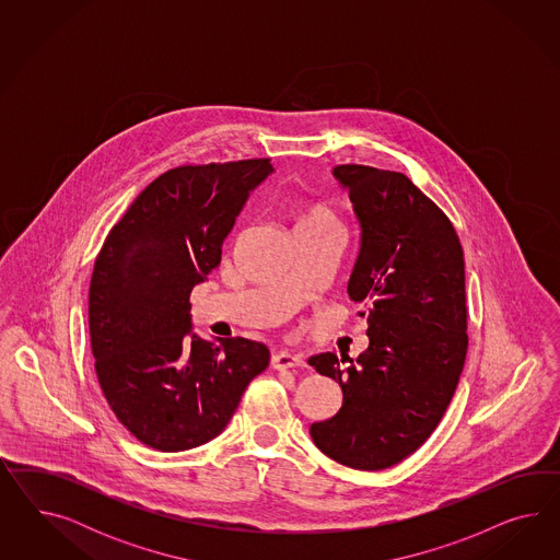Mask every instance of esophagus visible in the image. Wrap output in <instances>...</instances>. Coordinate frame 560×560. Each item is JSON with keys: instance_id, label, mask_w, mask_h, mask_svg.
I'll return each instance as SVG.
<instances>
[{"instance_id": "obj_1", "label": "esophagus", "mask_w": 560, "mask_h": 560, "mask_svg": "<svg viewBox=\"0 0 560 560\" xmlns=\"http://www.w3.org/2000/svg\"><path fill=\"white\" fill-rule=\"evenodd\" d=\"M272 370H291V368H304L305 361L302 357L291 355L288 351H281L271 359Z\"/></svg>"}]
</instances>
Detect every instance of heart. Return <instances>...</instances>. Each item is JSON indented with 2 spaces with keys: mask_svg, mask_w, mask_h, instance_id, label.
<instances>
[{
  "mask_svg": "<svg viewBox=\"0 0 560 560\" xmlns=\"http://www.w3.org/2000/svg\"><path fill=\"white\" fill-rule=\"evenodd\" d=\"M316 223H337V215L324 205H314L305 209L304 215L298 221V225H316Z\"/></svg>",
  "mask_w": 560,
  "mask_h": 560,
  "instance_id": "obj_1",
  "label": "heart"
}]
</instances>
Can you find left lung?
I'll return each mask as SVG.
<instances>
[{
  "instance_id": "left-lung-1",
  "label": "left lung",
  "mask_w": 560,
  "mask_h": 560,
  "mask_svg": "<svg viewBox=\"0 0 560 560\" xmlns=\"http://www.w3.org/2000/svg\"><path fill=\"white\" fill-rule=\"evenodd\" d=\"M332 174L361 228L347 291L368 305L370 347L355 361L310 357L342 388L339 412L310 435L328 458L372 472L415 454L452 402L468 351L464 253L450 218L402 172L340 164Z\"/></svg>"
}]
</instances>
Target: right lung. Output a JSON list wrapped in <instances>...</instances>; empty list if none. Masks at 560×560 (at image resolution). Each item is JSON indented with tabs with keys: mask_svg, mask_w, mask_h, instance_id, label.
Here are the masks:
<instances>
[{
	"mask_svg": "<svg viewBox=\"0 0 560 560\" xmlns=\"http://www.w3.org/2000/svg\"><path fill=\"white\" fill-rule=\"evenodd\" d=\"M269 158L185 164L160 174L102 244L90 281V340L102 394L148 447L183 452L218 438L267 370L262 342L190 332V291L221 260Z\"/></svg>",
	"mask_w": 560,
	"mask_h": 560,
	"instance_id": "1",
	"label": "right lung"
}]
</instances>
